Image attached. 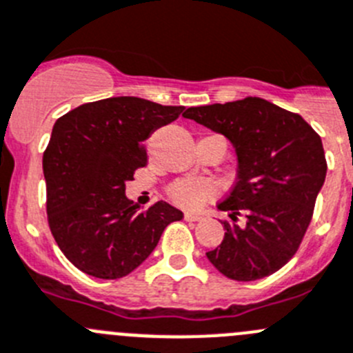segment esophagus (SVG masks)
<instances>
[{
    "instance_id": "esophagus-1",
    "label": "esophagus",
    "mask_w": 353,
    "mask_h": 353,
    "mask_svg": "<svg viewBox=\"0 0 353 353\" xmlns=\"http://www.w3.org/2000/svg\"><path fill=\"white\" fill-rule=\"evenodd\" d=\"M185 220L187 221H199V220H203V214L192 213V211H187V213H185Z\"/></svg>"
}]
</instances>
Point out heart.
<instances>
[{
	"label": "heart",
	"mask_w": 353,
	"mask_h": 353,
	"mask_svg": "<svg viewBox=\"0 0 353 353\" xmlns=\"http://www.w3.org/2000/svg\"><path fill=\"white\" fill-rule=\"evenodd\" d=\"M216 183L208 179H183L170 187V196L180 206L197 208L216 194Z\"/></svg>",
	"instance_id": "b5f03b06"
}]
</instances>
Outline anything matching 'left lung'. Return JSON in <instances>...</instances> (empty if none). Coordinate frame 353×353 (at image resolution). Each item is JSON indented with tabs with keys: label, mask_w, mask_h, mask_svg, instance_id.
<instances>
[{
	"label": "left lung",
	"mask_w": 353,
	"mask_h": 353,
	"mask_svg": "<svg viewBox=\"0 0 353 353\" xmlns=\"http://www.w3.org/2000/svg\"><path fill=\"white\" fill-rule=\"evenodd\" d=\"M183 116L227 137L237 154L236 185L218 203L230 220L208 260L232 281L263 279L294 256L310 225L327 171L321 137L300 114L258 97L189 107Z\"/></svg>",
	"instance_id": "8db88e82"
}]
</instances>
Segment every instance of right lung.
Returning a JSON list of instances; mask_svg holds the SVG:
<instances>
[{
  "label": "right lung",
  "mask_w": 353,
  "mask_h": 353,
  "mask_svg": "<svg viewBox=\"0 0 353 353\" xmlns=\"http://www.w3.org/2000/svg\"><path fill=\"white\" fill-rule=\"evenodd\" d=\"M183 109L112 97L57 119L43 154L46 214L74 267L99 279H121L147 260L171 221L182 220V211L164 201L139 211L124 190L147 164L143 142Z\"/></svg>",
  "instance_id": "obj_1"
}]
</instances>
